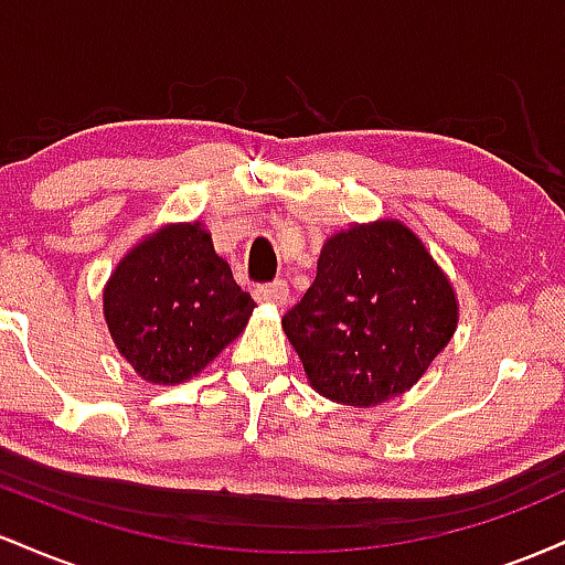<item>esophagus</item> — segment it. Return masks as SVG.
<instances>
[{
    "label": "esophagus",
    "instance_id": "34e87169",
    "mask_svg": "<svg viewBox=\"0 0 565 565\" xmlns=\"http://www.w3.org/2000/svg\"><path fill=\"white\" fill-rule=\"evenodd\" d=\"M289 297V287L287 281H274V284H260L255 287V300L257 302H268V305H284Z\"/></svg>",
    "mask_w": 565,
    "mask_h": 565
}]
</instances>
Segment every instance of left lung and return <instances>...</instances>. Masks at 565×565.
Returning <instances> with one entry per match:
<instances>
[{"mask_svg":"<svg viewBox=\"0 0 565 565\" xmlns=\"http://www.w3.org/2000/svg\"><path fill=\"white\" fill-rule=\"evenodd\" d=\"M459 308L425 244L398 220L327 238L316 281L281 327L310 385L345 406L406 393L449 345Z\"/></svg>","mask_w":565,"mask_h":565,"instance_id":"left-lung-1","label":"left lung"}]
</instances>
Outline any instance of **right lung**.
I'll list each match as a JSON object with an SVG mask.
<instances>
[{"label":"right lung","instance_id":"right-lung-1","mask_svg":"<svg viewBox=\"0 0 565 565\" xmlns=\"http://www.w3.org/2000/svg\"><path fill=\"white\" fill-rule=\"evenodd\" d=\"M255 300L201 223L164 225L127 252L103 291L119 353L153 385L191 380L244 332Z\"/></svg>","mask_w":565,"mask_h":565}]
</instances>
